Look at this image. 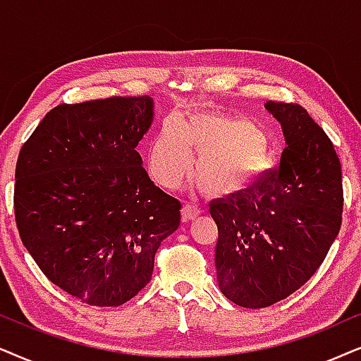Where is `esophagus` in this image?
<instances>
[{
	"label": "esophagus",
	"mask_w": 361,
	"mask_h": 361,
	"mask_svg": "<svg viewBox=\"0 0 361 361\" xmlns=\"http://www.w3.org/2000/svg\"><path fill=\"white\" fill-rule=\"evenodd\" d=\"M200 213H201V209L193 203H185L183 208H181V218H183V221L195 219Z\"/></svg>",
	"instance_id": "1"
}]
</instances>
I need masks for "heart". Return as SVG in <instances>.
Segmentation results:
<instances>
[{
    "instance_id": "heart-1",
    "label": "heart",
    "mask_w": 361,
    "mask_h": 361,
    "mask_svg": "<svg viewBox=\"0 0 361 361\" xmlns=\"http://www.w3.org/2000/svg\"><path fill=\"white\" fill-rule=\"evenodd\" d=\"M200 155L195 180L211 196L247 186L269 166L267 138L254 123L224 114H198L178 125L168 120L148 152V170L158 183L175 188Z\"/></svg>"
}]
</instances>
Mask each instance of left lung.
<instances>
[{
	"mask_svg": "<svg viewBox=\"0 0 361 361\" xmlns=\"http://www.w3.org/2000/svg\"><path fill=\"white\" fill-rule=\"evenodd\" d=\"M266 109L286 137L281 165L209 204L219 289L247 309L300 289L329 254L343 213L342 166L326 133L299 104L269 100Z\"/></svg>",
	"mask_w": 361,
	"mask_h": 361,
	"instance_id": "8db88e82",
	"label": "left lung"
}]
</instances>
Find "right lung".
<instances>
[{
  "label": "right lung",
  "instance_id": "1",
  "mask_svg": "<svg viewBox=\"0 0 361 361\" xmlns=\"http://www.w3.org/2000/svg\"><path fill=\"white\" fill-rule=\"evenodd\" d=\"M152 120L148 95L61 104L19 152V236L52 284L84 304L135 297L180 226L181 203L153 183L137 152Z\"/></svg>",
  "mask_w": 361,
  "mask_h": 361
}]
</instances>
